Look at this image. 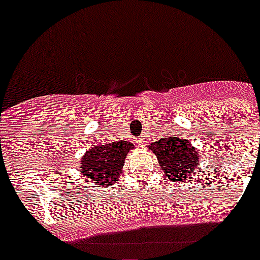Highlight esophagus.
Returning a JSON list of instances; mask_svg holds the SVG:
<instances>
[{
  "label": "esophagus",
  "mask_w": 260,
  "mask_h": 260,
  "mask_svg": "<svg viewBox=\"0 0 260 260\" xmlns=\"http://www.w3.org/2000/svg\"><path fill=\"white\" fill-rule=\"evenodd\" d=\"M143 144H144V138H138V139H137V146L143 147Z\"/></svg>",
  "instance_id": "34e87169"
}]
</instances>
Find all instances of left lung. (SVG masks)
I'll use <instances>...</instances> for the list:
<instances>
[{"instance_id": "1", "label": "left lung", "mask_w": 260, "mask_h": 260, "mask_svg": "<svg viewBox=\"0 0 260 260\" xmlns=\"http://www.w3.org/2000/svg\"><path fill=\"white\" fill-rule=\"evenodd\" d=\"M169 180L185 181L198 167V152L189 142L177 137L162 138L150 146Z\"/></svg>"}]
</instances>
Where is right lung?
I'll return each instance as SVG.
<instances>
[{"label":"right lung","instance_id":"right-lung-1","mask_svg":"<svg viewBox=\"0 0 260 260\" xmlns=\"http://www.w3.org/2000/svg\"><path fill=\"white\" fill-rule=\"evenodd\" d=\"M133 148L130 142L119 141L96 146L87 151L82 161V173L93 185H113L121 176L123 161Z\"/></svg>","mask_w":260,"mask_h":260}]
</instances>
